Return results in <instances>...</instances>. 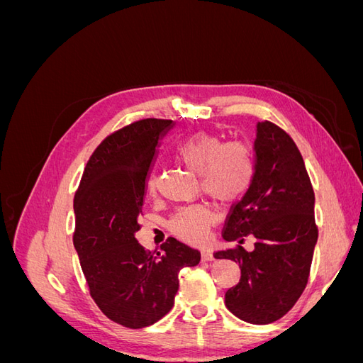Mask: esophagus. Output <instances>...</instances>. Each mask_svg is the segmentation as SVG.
<instances>
[{
	"label": "esophagus",
	"instance_id": "obj_1",
	"mask_svg": "<svg viewBox=\"0 0 363 363\" xmlns=\"http://www.w3.org/2000/svg\"><path fill=\"white\" fill-rule=\"evenodd\" d=\"M201 259L204 262H212V260H215V256H213V252L211 250L206 248V250L201 251Z\"/></svg>",
	"mask_w": 363,
	"mask_h": 363
}]
</instances>
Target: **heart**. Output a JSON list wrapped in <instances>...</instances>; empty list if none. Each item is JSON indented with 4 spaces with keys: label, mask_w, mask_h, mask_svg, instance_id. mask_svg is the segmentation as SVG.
I'll list each match as a JSON object with an SVG mask.
<instances>
[{
    "label": "heart",
    "mask_w": 363,
    "mask_h": 363,
    "mask_svg": "<svg viewBox=\"0 0 363 363\" xmlns=\"http://www.w3.org/2000/svg\"><path fill=\"white\" fill-rule=\"evenodd\" d=\"M177 157L196 174H201L204 191L213 199L230 203L244 195L255 179V159L244 142H224L218 136L199 133L183 140ZM148 189H156V177L148 179ZM215 221L207 206L183 207L171 219L174 235L188 242H203L207 230Z\"/></svg>",
    "instance_id": "obj_1"
}]
</instances>
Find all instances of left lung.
<instances>
[{"mask_svg":"<svg viewBox=\"0 0 363 363\" xmlns=\"http://www.w3.org/2000/svg\"><path fill=\"white\" fill-rule=\"evenodd\" d=\"M255 179L230 212L225 240L255 250L215 252L239 263L240 280L225 292L227 309L250 324H269L286 315L303 294L318 240L315 194L300 150L269 121L256 125Z\"/></svg>","mask_w":363,"mask_h":363,"instance_id":"8db88e82","label":"left lung"}]
</instances>
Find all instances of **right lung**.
<instances>
[{"label": "right lung", "mask_w": 363, "mask_h": 363, "mask_svg": "<svg viewBox=\"0 0 363 363\" xmlns=\"http://www.w3.org/2000/svg\"><path fill=\"white\" fill-rule=\"evenodd\" d=\"M175 127L142 119L106 138L87 162L74 199V247L92 298L128 328L157 323L174 306L179 272L200 263V251L169 238L145 251L136 233L159 142Z\"/></svg>", "instance_id": "1"}]
</instances>
